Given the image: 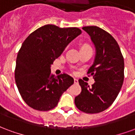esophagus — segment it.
Here are the masks:
<instances>
[{"instance_id":"34e87169","label":"esophagus","mask_w":135,"mask_h":135,"mask_svg":"<svg viewBox=\"0 0 135 135\" xmlns=\"http://www.w3.org/2000/svg\"><path fill=\"white\" fill-rule=\"evenodd\" d=\"M74 82L75 84H77V83H78V79H76V78H74Z\"/></svg>"}]
</instances>
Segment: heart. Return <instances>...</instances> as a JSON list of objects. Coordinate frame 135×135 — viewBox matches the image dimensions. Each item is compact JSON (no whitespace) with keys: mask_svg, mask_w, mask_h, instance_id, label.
<instances>
[{"mask_svg":"<svg viewBox=\"0 0 135 135\" xmlns=\"http://www.w3.org/2000/svg\"><path fill=\"white\" fill-rule=\"evenodd\" d=\"M88 46H89V45H82V47H88Z\"/></svg>","mask_w":135,"mask_h":135,"instance_id":"b5f03b06","label":"heart"}]
</instances>
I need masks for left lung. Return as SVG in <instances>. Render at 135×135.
<instances>
[{"mask_svg":"<svg viewBox=\"0 0 135 135\" xmlns=\"http://www.w3.org/2000/svg\"><path fill=\"white\" fill-rule=\"evenodd\" d=\"M82 29L90 36L96 50L93 64L88 74L95 83L90 87L79 79L82 92L74 99L79 110L87 113H98L111 105L118 96L124 78V62L119 45L112 35L96 26Z\"/></svg>","mask_w":135,"mask_h":135,"instance_id":"obj_1","label":"left lung"}]
</instances>
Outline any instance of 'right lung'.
Segmentation results:
<instances>
[{
  "mask_svg": "<svg viewBox=\"0 0 135 135\" xmlns=\"http://www.w3.org/2000/svg\"><path fill=\"white\" fill-rule=\"evenodd\" d=\"M82 33L76 27L47 25L26 38L18 52L15 80L21 96L30 107L41 111L53 109L74 79L66 74L55 76L50 66L68 44Z\"/></svg>",
  "mask_w": 135,
  "mask_h": 135,
  "instance_id": "obj_1",
  "label": "right lung"
}]
</instances>
